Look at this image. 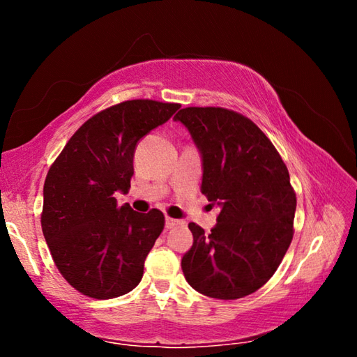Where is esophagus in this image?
Wrapping results in <instances>:
<instances>
[{"label": "esophagus", "mask_w": 357, "mask_h": 357, "mask_svg": "<svg viewBox=\"0 0 357 357\" xmlns=\"http://www.w3.org/2000/svg\"><path fill=\"white\" fill-rule=\"evenodd\" d=\"M179 223H181V220H178V219H173V217H165V227L167 228H173V227L179 225Z\"/></svg>", "instance_id": "1"}]
</instances>
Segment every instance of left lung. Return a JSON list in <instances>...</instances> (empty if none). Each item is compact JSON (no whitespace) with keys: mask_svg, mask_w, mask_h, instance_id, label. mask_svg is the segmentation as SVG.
<instances>
[{"mask_svg":"<svg viewBox=\"0 0 357 357\" xmlns=\"http://www.w3.org/2000/svg\"><path fill=\"white\" fill-rule=\"evenodd\" d=\"M174 121L202 154V193L220 208L209 234L189 223L184 277L209 298H244L273 277L291 244L296 193L288 168L261 129L236 112L187 107Z\"/></svg>","mask_w":357,"mask_h":357,"instance_id":"left-lung-1","label":"left lung"}]
</instances>
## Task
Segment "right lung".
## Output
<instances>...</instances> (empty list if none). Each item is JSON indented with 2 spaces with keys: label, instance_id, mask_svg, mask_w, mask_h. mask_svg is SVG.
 Instances as JSON below:
<instances>
[{
  "label": "right lung",
  "instance_id": "1",
  "mask_svg": "<svg viewBox=\"0 0 357 357\" xmlns=\"http://www.w3.org/2000/svg\"><path fill=\"white\" fill-rule=\"evenodd\" d=\"M179 107L135 99L105 108L70 137L48 170L42 233L59 273L84 296L118 298L140 283L165 217L118 206L114 195L129 190L137 143Z\"/></svg>",
  "mask_w": 357,
  "mask_h": 357
}]
</instances>
